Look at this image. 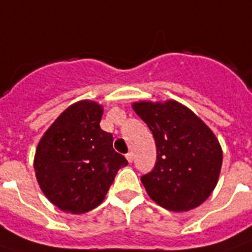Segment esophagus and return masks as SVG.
I'll return each mask as SVG.
<instances>
[{
	"label": "esophagus",
	"mask_w": 252,
	"mask_h": 252,
	"mask_svg": "<svg viewBox=\"0 0 252 252\" xmlns=\"http://www.w3.org/2000/svg\"><path fill=\"white\" fill-rule=\"evenodd\" d=\"M126 159H127L128 162H133V159H134L133 152H128V153L126 154Z\"/></svg>",
	"instance_id": "1"
}]
</instances>
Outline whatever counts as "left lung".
<instances>
[{
  "instance_id": "8db88e82",
  "label": "left lung",
  "mask_w": 252,
  "mask_h": 252,
  "mask_svg": "<svg viewBox=\"0 0 252 252\" xmlns=\"http://www.w3.org/2000/svg\"><path fill=\"white\" fill-rule=\"evenodd\" d=\"M133 110L148 125L157 162L142 176L149 197L162 208L187 212L208 199L219 181L223 150L214 131L177 100H139Z\"/></svg>"
}]
</instances>
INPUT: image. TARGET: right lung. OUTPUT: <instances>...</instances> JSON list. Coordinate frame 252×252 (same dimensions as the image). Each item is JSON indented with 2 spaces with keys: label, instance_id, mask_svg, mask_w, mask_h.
Here are the masks:
<instances>
[{
  "label": "right lung",
  "instance_id": "1",
  "mask_svg": "<svg viewBox=\"0 0 252 252\" xmlns=\"http://www.w3.org/2000/svg\"><path fill=\"white\" fill-rule=\"evenodd\" d=\"M103 106L79 100L55 119L38 141L34 173L45 197L67 214H86L106 197L119 169L127 165L99 124Z\"/></svg>",
  "mask_w": 252,
  "mask_h": 252
}]
</instances>
